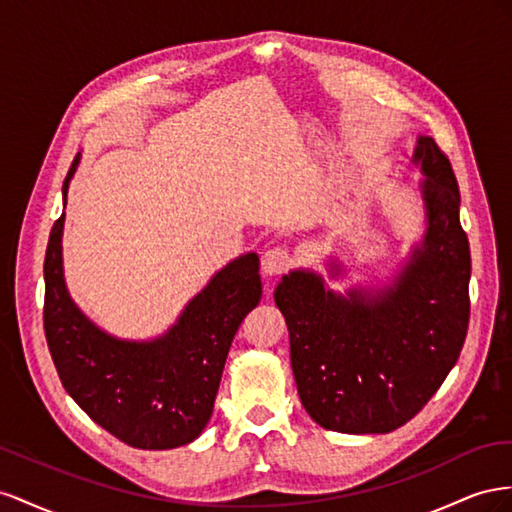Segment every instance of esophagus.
I'll list each match as a JSON object with an SVG mask.
<instances>
[{"label": "esophagus", "mask_w": 512, "mask_h": 512, "mask_svg": "<svg viewBox=\"0 0 512 512\" xmlns=\"http://www.w3.org/2000/svg\"><path fill=\"white\" fill-rule=\"evenodd\" d=\"M289 266H291V253L285 246H272L264 253V257H261V268H264V272L270 276L289 270Z\"/></svg>", "instance_id": "obj_1"}]
</instances>
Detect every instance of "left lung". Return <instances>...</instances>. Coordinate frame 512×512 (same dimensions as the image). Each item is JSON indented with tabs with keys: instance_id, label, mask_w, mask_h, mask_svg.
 Instances as JSON below:
<instances>
[{
	"instance_id": "1",
	"label": "left lung",
	"mask_w": 512,
	"mask_h": 512,
	"mask_svg": "<svg viewBox=\"0 0 512 512\" xmlns=\"http://www.w3.org/2000/svg\"><path fill=\"white\" fill-rule=\"evenodd\" d=\"M414 165L425 180L427 229L384 289L337 294L311 270H291L274 291L287 321L291 369L304 410L339 433H390L412 420L455 367L470 321V242L459 184L431 137ZM339 276V266L330 268Z\"/></svg>"
}]
</instances>
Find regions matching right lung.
I'll return each instance as SVG.
<instances>
[{
	"mask_svg": "<svg viewBox=\"0 0 512 512\" xmlns=\"http://www.w3.org/2000/svg\"><path fill=\"white\" fill-rule=\"evenodd\" d=\"M79 160L81 154L64 180V208ZM64 216L51 229L45 255V334L62 386L96 425L128 446L191 444L212 416L231 341L261 300L259 257L246 253L218 270L163 337L124 341L100 330L68 294Z\"/></svg>",
	"mask_w": 512,
	"mask_h": 512,
	"instance_id": "right-lung-1",
	"label": "right lung"
}]
</instances>
